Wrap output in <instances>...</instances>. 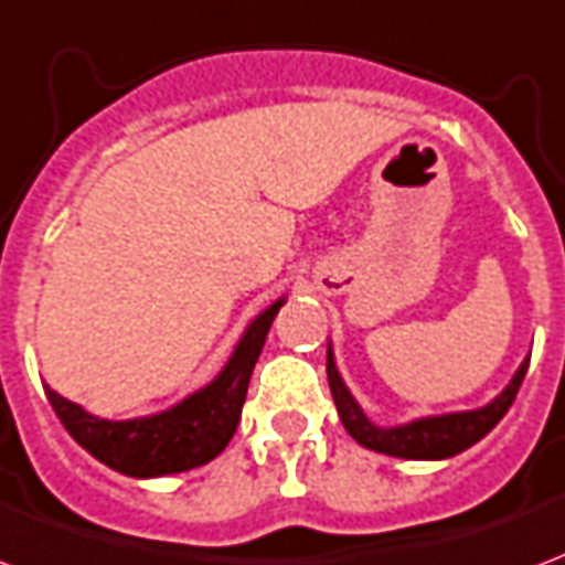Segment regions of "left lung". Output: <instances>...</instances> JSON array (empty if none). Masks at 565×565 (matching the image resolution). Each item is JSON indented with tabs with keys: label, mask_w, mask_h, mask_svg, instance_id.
Wrapping results in <instances>:
<instances>
[{
	"label": "left lung",
	"mask_w": 565,
	"mask_h": 565,
	"mask_svg": "<svg viewBox=\"0 0 565 565\" xmlns=\"http://www.w3.org/2000/svg\"><path fill=\"white\" fill-rule=\"evenodd\" d=\"M530 358L519 366L507 387L500 390L498 396L491 398L489 405L473 411H456V414H435V417H417L402 426H379L366 417V411L360 408V402L351 396L345 381L339 375L337 358H333V345H328V384L337 402L339 419L351 438L358 440L360 447L375 449L384 456H396V459H417V461H438L452 459L477 440L489 435L491 428L498 426L509 405L515 402L521 381L527 375Z\"/></svg>",
	"instance_id": "left-lung-1"
}]
</instances>
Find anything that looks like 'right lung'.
Listing matches in <instances>:
<instances>
[{
	"mask_svg": "<svg viewBox=\"0 0 565 565\" xmlns=\"http://www.w3.org/2000/svg\"><path fill=\"white\" fill-rule=\"evenodd\" d=\"M282 303L286 298L262 309L241 333L226 366L205 387L184 396L172 408L157 411L148 417L104 419L88 414L71 398L58 396L53 387H44L46 398L62 419V426L67 428V435L97 461H104L106 468L125 477H167V473L207 465L211 459H217L235 435L253 369Z\"/></svg>",
	"mask_w": 565,
	"mask_h": 565,
	"instance_id": "right-lung-1",
	"label": "right lung"
}]
</instances>
